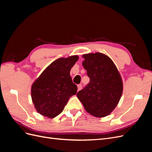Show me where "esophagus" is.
I'll use <instances>...</instances> for the list:
<instances>
[{
	"instance_id": "esophagus-1",
	"label": "esophagus",
	"mask_w": 152,
	"mask_h": 152,
	"mask_svg": "<svg viewBox=\"0 0 152 152\" xmlns=\"http://www.w3.org/2000/svg\"><path fill=\"white\" fill-rule=\"evenodd\" d=\"M77 87H78V91H80L82 89V84H79V85L77 86Z\"/></svg>"
}]
</instances>
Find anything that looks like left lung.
I'll return each instance as SVG.
<instances>
[{"label":"left lung","mask_w":152,"mask_h":152,"mask_svg":"<svg viewBox=\"0 0 152 152\" xmlns=\"http://www.w3.org/2000/svg\"><path fill=\"white\" fill-rule=\"evenodd\" d=\"M82 65L90 81L77 94L86 111L96 117L108 115L117 107L123 91L121 76L113 61L100 53L82 56Z\"/></svg>","instance_id":"8db88e82"}]
</instances>
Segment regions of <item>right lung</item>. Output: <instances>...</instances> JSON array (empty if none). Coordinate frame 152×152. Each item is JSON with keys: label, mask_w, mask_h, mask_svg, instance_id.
Segmentation results:
<instances>
[{"label": "right lung", "mask_w": 152, "mask_h": 152, "mask_svg": "<svg viewBox=\"0 0 152 152\" xmlns=\"http://www.w3.org/2000/svg\"><path fill=\"white\" fill-rule=\"evenodd\" d=\"M77 56L61 58L45 69L31 86L32 102L40 114L54 118L60 114L69 99L77 91L70 75Z\"/></svg>", "instance_id": "add662e5"}]
</instances>
